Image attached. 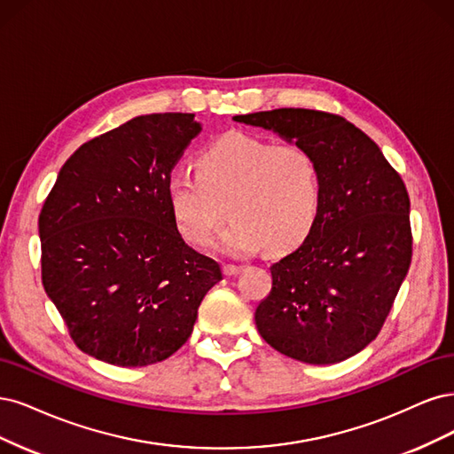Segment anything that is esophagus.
<instances>
[{"label":"esophagus","instance_id":"1","mask_svg":"<svg viewBox=\"0 0 454 454\" xmlns=\"http://www.w3.org/2000/svg\"><path fill=\"white\" fill-rule=\"evenodd\" d=\"M241 270H243L241 266H233V264H226V266H224V273H226L228 277H231V275H238Z\"/></svg>","mask_w":454,"mask_h":454}]
</instances>
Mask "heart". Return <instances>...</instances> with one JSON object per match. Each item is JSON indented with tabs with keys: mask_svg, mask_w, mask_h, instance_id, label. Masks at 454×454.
<instances>
[{
	"mask_svg": "<svg viewBox=\"0 0 454 454\" xmlns=\"http://www.w3.org/2000/svg\"><path fill=\"white\" fill-rule=\"evenodd\" d=\"M168 201L183 238L206 247L223 223L231 221L218 248L247 256L270 245L288 251L313 230L320 209V171L300 145H273L253 136L226 134L196 158V173L175 169Z\"/></svg>",
	"mask_w": 454,
	"mask_h": 454,
	"instance_id": "heart-1",
	"label": "heart"
}]
</instances>
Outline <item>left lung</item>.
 Instances as JSON below:
<instances>
[{
    "mask_svg": "<svg viewBox=\"0 0 454 454\" xmlns=\"http://www.w3.org/2000/svg\"><path fill=\"white\" fill-rule=\"evenodd\" d=\"M309 151L320 209L309 236L271 270L256 307L262 338L305 364H335L381 332L413 254L407 188L381 149L340 114L273 109L233 116Z\"/></svg>",
    "mask_w": 454,
    "mask_h": 454,
    "instance_id": "obj_1",
    "label": "left lung"
}]
</instances>
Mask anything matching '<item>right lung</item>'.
I'll use <instances>...</instances> for the list:
<instances>
[{"label":"right lung","mask_w":454,"mask_h":454,"mask_svg":"<svg viewBox=\"0 0 454 454\" xmlns=\"http://www.w3.org/2000/svg\"><path fill=\"white\" fill-rule=\"evenodd\" d=\"M200 131L192 113L136 116L58 173L39 215L41 279L82 353L124 368L166 360L223 279L184 243L168 201L171 169Z\"/></svg>","instance_id":"add662e5"}]
</instances>
